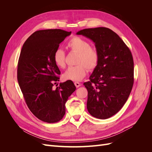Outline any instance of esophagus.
Instances as JSON below:
<instances>
[{"mask_svg":"<svg viewBox=\"0 0 152 152\" xmlns=\"http://www.w3.org/2000/svg\"><path fill=\"white\" fill-rule=\"evenodd\" d=\"M74 84L76 86V87H79L81 86V84L79 83V82H75Z\"/></svg>","mask_w":152,"mask_h":152,"instance_id":"34e87169","label":"esophagus"}]
</instances>
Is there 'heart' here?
Instances as JSON below:
<instances>
[{
  "mask_svg": "<svg viewBox=\"0 0 152 152\" xmlns=\"http://www.w3.org/2000/svg\"><path fill=\"white\" fill-rule=\"evenodd\" d=\"M66 48L70 51L79 53L75 66L68 67L64 72L63 77L65 80L80 81L83 79L87 73V68L93 70L98 66L99 62V53L97 48L91 46L88 40L75 36L66 44ZM53 61L59 68L66 66V54L61 49H57L53 54Z\"/></svg>",
  "mask_w": 152,
  "mask_h": 152,
  "instance_id": "b5f03b06",
  "label": "heart"
}]
</instances>
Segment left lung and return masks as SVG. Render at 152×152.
<instances>
[{"label":"left lung","instance_id":"1","mask_svg":"<svg viewBox=\"0 0 152 152\" xmlns=\"http://www.w3.org/2000/svg\"><path fill=\"white\" fill-rule=\"evenodd\" d=\"M95 43L99 62L84 85L88 91L87 108L92 116L107 119L126 103L134 84V61L130 49L113 31L105 27L80 30Z\"/></svg>","mask_w":152,"mask_h":152}]
</instances>
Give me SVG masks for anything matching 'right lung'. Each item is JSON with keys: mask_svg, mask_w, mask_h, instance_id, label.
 Here are the masks:
<instances>
[{"mask_svg": "<svg viewBox=\"0 0 152 152\" xmlns=\"http://www.w3.org/2000/svg\"><path fill=\"white\" fill-rule=\"evenodd\" d=\"M70 34L71 31L61 29L36 31L27 39L21 50L17 70L18 84L31 113L45 122L61 120L66 101L76 89L72 80L53 89L61 74L54 63L53 54Z\"/></svg>", "mask_w": 152, "mask_h": 152, "instance_id": "add662e5", "label": "right lung"}]
</instances>
